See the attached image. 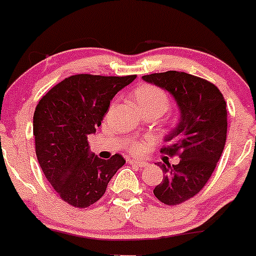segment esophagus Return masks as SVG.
I'll use <instances>...</instances> for the list:
<instances>
[{
	"mask_svg": "<svg viewBox=\"0 0 256 256\" xmlns=\"http://www.w3.org/2000/svg\"><path fill=\"white\" fill-rule=\"evenodd\" d=\"M128 162L131 165H134V166H138V168H144L147 165L146 162H141V160H137V159H128Z\"/></svg>",
	"mask_w": 256,
	"mask_h": 256,
	"instance_id": "obj_1",
	"label": "esophagus"
}]
</instances>
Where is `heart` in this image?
<instances>
[{"mask_svg": "<svg viewBox=\"0 0 256 256\" xmlns=\"http://www.w3.org/2000/svg\"><path fill=\"white\" fill-rule=\"evenodd\" d=\"M134 98L138 109H156V110H159L162 114L169 106L168 94L162 88L153 85H144L137 88L134 94ZM128 150L132 153H140L143 150V144L134 142L131 143Z\"/></svg>", "mask_w": 256, "mask_h": 256, "instance_id": "1", "label": "heart"}]
</instances>
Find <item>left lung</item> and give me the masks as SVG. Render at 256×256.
Returning a JSON list of instances; mask_svg holds the SVG:
<instances>
[{
    "instance_id": "left-lung-1",
    "label": "left lung",
    "mask_w": 256,
    "mask_h": 256,
    "mask_svg": "<svg viewBox=\"0 0 256 256\" xmlns=\"http://www.w3.org/2000/svg\"><path fill=\"white\" fill-rule=\"evenodd\" d=\"M169 92L180 110L178 122L165 136L162 152L178 154V164L158 162L165 174L154 196L166 206H178L194 196L215 170L226 143L227 110L222 94L214 84L187 72H158L142 76Z\"/></svg>"
}]
</instances>
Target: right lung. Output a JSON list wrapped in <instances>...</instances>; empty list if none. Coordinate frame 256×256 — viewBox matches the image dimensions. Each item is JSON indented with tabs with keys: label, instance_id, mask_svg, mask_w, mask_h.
Returning <instances> with one entry per match:
<instances>
[{
	"label": "right lung",
	"instance_id": "obj_1",
	"mask_svg": "<svg viewBox=\"0 0 256 256\" xmlns=\"http://www.w3.org/2000/svg\"><path fill=\"white\" fill-rule=\"evenodd\" d=\"M136 78L78 74L57 84L34 113L36 156L44 176L66 203L86 208L104 194L125 164L120 154L109 160L90 150L87 136L96 134L115 94Z\"/></svg>",
	"mask_w": 256,
	"mask_h": 256
}]
</instances>
